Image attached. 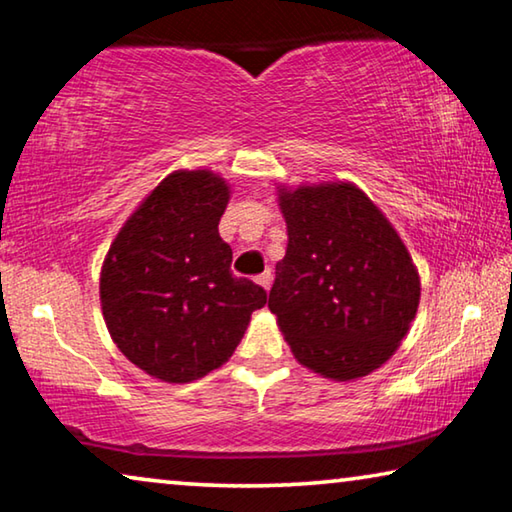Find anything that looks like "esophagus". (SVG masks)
<instances>
[{
    "label": "esophagus",
    "mask_w": 512,
    "mask_h": 512,
    "mask_svg": "<svg viewBox=\"0 0 512 512\" xmlns=\"http://www.w3.org/2000/svg\"><path fill=\"white\" fill-rule=\"evenodd\" d=\"M257 285L269 291L271 285H273V273L271 271H264L262 275H257Z\"/></svg>",
    "instance_id": "1"
}]
</instances>
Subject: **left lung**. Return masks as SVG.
I'll use <instances>...</instances> for the list:
<instances>
[{
	"instance_id": "obj_1",
	"label": "left lung",
	"mask_w": 512,
	"mask_h": 512,
	"mask_svg": "<svg viewBox=\"0 0 512 512\" xmlns=\"http://www.w3.org/2000/svg\"><path fill=\"white\" fill-rule=\"evenodd\" d=\"M287 253L269 310L294 358L330 380H358L392 358L415 319L421 282L385 214L351 182L278 186Z\"/></svg>"
}]
</instances>
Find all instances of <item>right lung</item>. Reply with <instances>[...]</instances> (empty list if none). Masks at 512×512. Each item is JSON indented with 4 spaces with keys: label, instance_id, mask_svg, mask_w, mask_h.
<instances>
[{
    "label": "right lung",
    "instance_id": "right-lung-1",
    "mask_svg": "<svg viewBox=\"0 0 512 512\" xmlns=\"http://www.w3.org/2000/svg\"><path fill=\"white\" fill-rule=\"evenodd\" d=\"M230 186L212 170H175L120 227L100 275L109 335L125 358L164 383H191L230 360L266 305L234 278L218 234Z\"/></svg>",
    "mask_w": 512,
    "mask_h": 512
}]
</instances>
